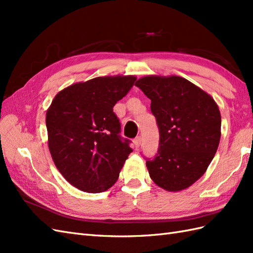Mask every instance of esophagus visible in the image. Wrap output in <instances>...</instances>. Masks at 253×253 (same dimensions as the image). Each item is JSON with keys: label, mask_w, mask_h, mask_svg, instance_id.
I'll use <instances>...</instances> for the list:
<instances>
[{"label": "esophagus", "mask_w": 253, "mask_h": 253, "mask_svg": "<svg viewBox=\"0 0 253 253\" xmlns=\"http://www.w3.org/2000/svg\"><path fill=\"white\" fill-rule=\"evenodd\" d=\"M141 142H142V138L140 136L135 138V140H133V143H135V147H136L137 150L139 149V147L141 146Z\"/></svg>", "instance_id": "1"}]
</instances>
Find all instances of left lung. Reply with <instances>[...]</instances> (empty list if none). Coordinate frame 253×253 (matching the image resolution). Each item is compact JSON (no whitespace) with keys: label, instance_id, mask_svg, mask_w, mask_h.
Masks as SVG:
<instances>
[{"label":"left lung","instance_id":"obj_1","mask_svg":"<svg viewBox=\"0 0 253 253\" xmlns=\"http://www.w3.org/2000/svg\"><path fill=\"white\" fill-rule=\"evenodd\" d=\"M136 85L151 100L160 143L147 160L151 179L168 191L186 189L206 173L221 139V113L202 89L179 76H146Z\"/></svg>","mask_w":253,"mask_h":253}]
</instances>
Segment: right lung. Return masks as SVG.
Instances as JSON below:
<instances>
[{
	"mask_svg": "<svg viewBox=\"0 0 253 253\" xmlns=\"http://www.w3.org/2000/svg\"><path fill=\"white\" fill-rule=\"evenodd\" d=\"M135 76H105L60 91L46 111L49 149L69 184L98 193L115 184L128 155L129 140L120 135L113 107L136 82Z\"/></svg>",
	"mask_w": 253,
	"mask_h": 253,
	"instance_id": "obj_1",
	"label": "right lung"
}]
</instances>
